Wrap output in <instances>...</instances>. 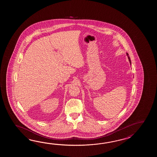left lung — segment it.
<instances>
[{"mask_svg":"<svg viewBox=\"0 0 157 157\" xmlns=\"http://www.w3.org/2000/svg\"><path fill=\"white\" fill-rule=\"evenodd\" d=\"M126 54H127V57H128V60H129V62H130V64H131V59L130 58V56H128V54L127 53H126Z\"/></svg>","mask_w":157,"mask_h":157,"instance_id":"1","label":"left lung"}]
</instances>
